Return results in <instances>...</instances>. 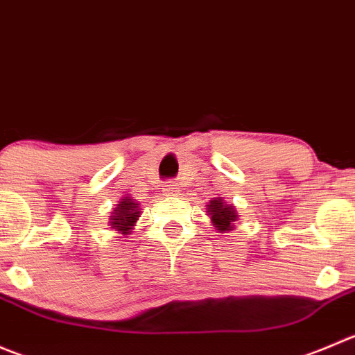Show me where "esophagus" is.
Here are the masks:
<instances>
[{
    "label": "esophagus",
    "mask_w": 355,
    "mask_h": 355,
    "mask_svg": "<svg viewBox=\"0 0 355 355\" xmlns=\"http://www.w3.org/2000/svg\"><path fill=\"white\" fill-rule=\"evenodd\" d=\"M163 192H164V196H177L178 194V187H177V184H175V182H168V184H164L163 185Z\"/></svg>",
    "instance_id": "34e87169"
}]
</instances>
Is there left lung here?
<instances>
[{"instance_id":"obj_1","label":"left lung","mask_w":355,"mask_h":355,"mask_svg":"<svg viewBox=\"0 0 355 355\" xmlns=\"http://www.w3.org/2000/svg\"><path fill=\"white\" fill-rule=\"evenodd\" d=\"M206 206H208L206 209H208L213 227L218 232H230V230H234V222L237 220V213L232 205H227L222 198H213Z\"/></svg>"}]
</instances>
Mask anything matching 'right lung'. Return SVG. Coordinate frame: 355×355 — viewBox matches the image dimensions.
<instances>
[{"instance_id":"add662e5","label":"right lung","mask_w":355,"mask_h":355,"mask_svg":"<svg viewBox=\"0 0 355 355\" xmlns=\"http://www.w3.org/2000/svg\"><path fill=\"white\" fill-rule=\"evenodd\" d=\"M139 206V201L130 198V196H125V198L119 199L116 208L111 211V218H109L111 229L118 230V234H123V236L132 234L133 227H135L137 220H139L140 213H142Z\"/></svg>"}]
</instances>
